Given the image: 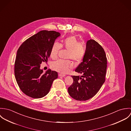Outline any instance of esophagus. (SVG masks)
<instances>
[{
  "label": "esophagus",
  "mask_w": 131,
  "mask_h": 131,
  "mask_svg": "<svg viewBox=\"0 0 131 131\" xmlns=\"http://www.w3.org/2000/svg\"><path fill=\"white\" fill-rule=\"evenodd\" d=\"M58 76H59V77H64L66 76V75H64V74H58Z\"/></svg>",
  "instance_id": "1"
}]
</instances>
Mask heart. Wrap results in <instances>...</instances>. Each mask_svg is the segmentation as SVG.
<instances>
[{
  "label": "heart",
  "mask_w": 131,
  "mask_h": 131,
  "mask_svg": "<svg viewBox=\"0 0 131 131\" xmlns=\"http://www.w3.org/2000/svg\"><path fill=\"white\" fill-rule=\"evenodd\" d=\"M61 47L69 50L68 59H72L77 62H80L83 58L86 53L85 46L79 43L75 36H71L63 39L60 44L56 42L53 44L50 52V56L51 58L56 59ZM52 67L56 71L65 74L73 68V64L70 60H58L52 63Z\"/></svg>",
  "instance_id": "obj_1"
}]
</instances>
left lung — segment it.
I'll return each mask as SVG.
<instances>
[{"mask_svg": "<svg viewBox=\"0 0 131 131\" xmlns=\"http://www.w3.org/2000/svg\"><path fill=\"white\" fill-rule=\"evenodd\" d=\"M107 58L102 46L93 39L86 43L83 61L75 70L82 75H72L74 82L68 88L75 100L86 101L95 95L105 82Z\"/></svg>", "mask_w": 131, "mask_h": 131, "instance_id": "1", "label": "left lung"}]
</instances>
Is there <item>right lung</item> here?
Returning a JSON list of instances; mask_svg holds the SVG:
<instances>
[{
  "mask_svg": "<svg viewBox=\"0 0 131 131\" xmlns=\"http://www.w3.org/2000/svg\"><path fill=\"white\" fill-rule=\"evenodd\" d=\"M60 34L43 30L27 39L19 47L15 63V78L20 89L26 95L40 98L49 93L53 81L57 78L56 71L40 69L43 61L50 56L52 46Z\"/></svg>",
  "mask_w": 131,
  "mask_h": 131,
  "instance_id": "1",
  "label": "right lung"
}]
</instances>
